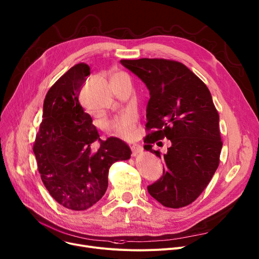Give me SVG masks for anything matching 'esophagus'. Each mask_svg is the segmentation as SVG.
<instances>
[{
    "mask_svg": "<svg viewBox=\"0 0 259 259\" xmlns=\"http://www.w3.org/2000/svg\"><path fill=\"white\" fill-rule=\"evenodd\" d=\"M131 151H132V156H137L143 152V148L139 145H132Z\"/></svg>",
    "mask_w": 259,
    "mask_h": 259,
    "instance_id": "obj_1",
    "label": "esophagus"
}]
</instances>
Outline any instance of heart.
<instances>
[{"instance_id":"b5f03b06","label":"heart","mask_w":259,"mask_h":259,"mask_svg":"<svg viewBox=\"0 0 259 259\" xmlns=\"http://www.w3.org/2000/svg\"><path fill=\"white\" fill-rule=\"evenodd\" d=\"M137 125V117L131 112L122 113L107 122L108 129L121 138H130Z\"/></svg>"}]
</instances>
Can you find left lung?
Here are the masks:
<instances>
[{
	"instance_id": "left-lung-1",
	"label": "left lung",
	"mask_w": 259,
	"mask_h": 259,
	"mask_svg": "<svg viewBox=\"0 0 259 259\" xmlns=\"http://www.w3.org/2000/svg\"><path fill=\"white\" fill-rule=\"evenodd\" d=\"M150 91L144 148L165 161L161 178L148 192L162 206L179 209L206 189L220 165V115L206 84L184 64L165 59L120 60ZM171 141L161 156L152 145Z\"/></svg>"
}]
</instances>
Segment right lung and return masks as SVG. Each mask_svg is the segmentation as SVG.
<instances>
[{"mask_svg": "<svg viewBox=\"0 0 259 259\" xmlns=\"http://www.w3.org/2000/svg\"><path fill=\"white\" fill-rule=\"evenodd\" d=\"M89 74L90 67L79 63L51 86L33 144L37 169L49 194L73 211L97 203L107 190L111 165L131 156L130 148L119 139L102 141L80 106L79 92ZM97 139L101 146L92 152L91 145Z\"/></svg>", "mask_w": 259, "mask_h": 259, "instance_id": "right-lung-1", "label": "right lung"}]
</instances>
